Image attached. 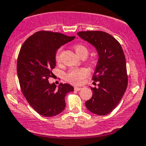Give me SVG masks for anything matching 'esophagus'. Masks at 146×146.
I'll return each instance as SVG.
<instances>
[{
    "label": "esophagus",
    "instance_id": "esophagus-1",
    "mask_svg": "<svg viewBox=\"0 0 146 146\" xmlns=\"http://www.w3.org/2000/svg\"><path fill=\"white\" fill-rule=\"evenodd\" d=\"M81 89H82V88H80V87H77V86L74 87V90H77V91L80 90Z\"/></svg>",
    "mask_w": 146,
    "mask_h": 146
}]
</instances>
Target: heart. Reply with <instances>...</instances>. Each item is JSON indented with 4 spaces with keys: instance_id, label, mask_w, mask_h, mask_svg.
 I'll return each mask as SVG.
<instances>
[{
    "instance_id": "1",
    "label": "heart",
    "mask_w": 146,
    "mask_h": 146,
    "mask_svg": "<svg viewBox=\"0 0 146 146\" xmlns=\"http://www.w3.org/2000/svg\"><path fill=\"white\" fill-rule=\"evenodd\" d=\"M76 53L80 57H82L83 56H87L88 53V49L86 46L83 45H76L74 47ZM61 58V50H58L56 56V61H60ZM89 71L85 68L82 69H74L69 71L66 74V79L69 82H72L73 84H81L83 82L84 79L85 77L88 75Z\"/></svg>"
}]
</instances>
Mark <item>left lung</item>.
I'll return each instance as SVG.
<instances>
[{
  "mask_svg": "<svg viewBox=\"0 0 146 146\" xmlns=\"http://www.w3.org/2000/svg\"><path fill=\"white\" fill-rule=\"evenodd\" d=\"M82 40L95 47L98 60L93 80L98 82L91 98L85 102L87 109L95 114L111 113L119 104L127 89L128 77L126 59L119 42L102 31L79 32Z\"/></svg>",
  "mask_w": 146,
  "mask_h": 146,
  "instance_id": "8db88e82",
  "label": "left lung"
}]
</instances>
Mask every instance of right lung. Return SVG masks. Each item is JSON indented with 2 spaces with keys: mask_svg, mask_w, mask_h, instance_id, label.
Masks as SVG:
<instances>
[{
  "mask_svg": "<svg viewBox=\"0 0 146 146\" xmlns=\"http://www.w3.org/2000/svg\"><path fill=\"white\" fill-rule=\"evenodd\" d=\"M59 33L37 32L28 37L20 49L17 74L22 93L38 113L46 117L59 114L66 106L65 96L74 88L60 83L50 84L48 78L56 66V54L60 47L73 40Z\"/></svg>",
  "mask_w": 146,
  "mask_h": 146,
  "instance_id": "add662e5",
  "label": "right lung"
}]
</instances>
